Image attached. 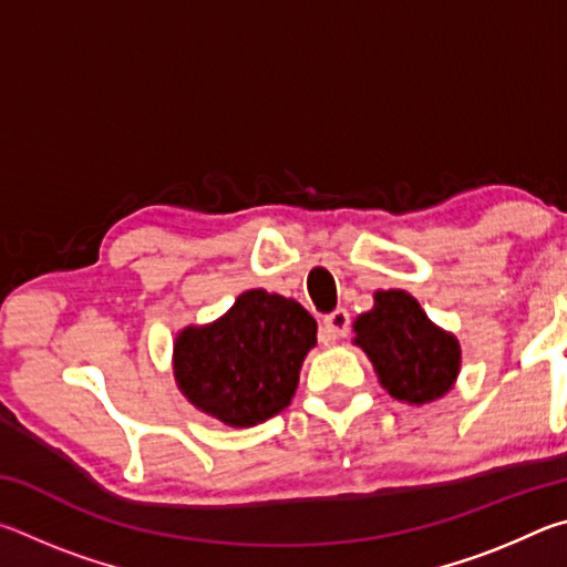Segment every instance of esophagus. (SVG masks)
<instances>
[{
    "instance_id": "esophagus-1",
    "label": "esophagus",
    "mask_w": 567,
    "mask_h": 567,
    "mask_svg": "<svg viewBox=\"0 0 567 567\" xmlns=\"http://www.w3.org/2000/svg\"><path fill=\"white\" fill-rule=\"evenodd\" d=\"M322 328H324V332L330 334V338H344V334H348V330H350V315H348V310H342V307H338V310H332L330 315H324Z\"/></svg>"
}]
</instances>
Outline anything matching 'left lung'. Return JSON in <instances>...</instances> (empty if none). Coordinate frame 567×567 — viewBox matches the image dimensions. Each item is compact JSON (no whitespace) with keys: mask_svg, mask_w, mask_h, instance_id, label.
Here are the masks:
<instances>
[{"mask_svg":"<svg viewBox=\"0 0 567 567\" xmlns=\"http://www.w3.org/2000/svg\"><path fill=\"white\" fill-rule=\"evenodd\" d=\"M380 385L408 405H425L455 388L463 350L453 332L427 318L405 290H378L372 310L352 322Z\"/></svg>","mask_w":567,"mask_h":567,"instance_id":"1","label":"left lung"}]
</instances>
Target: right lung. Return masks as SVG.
Instances as JSON below:
<instances>
[{
	"label": "right lung",
	"mask_w": 567,
	"mask_h": 567,
	"mask_svg": "<svg viewBox=\"0 0 567 567\" xmlns=\"http://www.w3.org/2000/svg\"><path fill=\"white\" fill-rule=\"evenodd\" d=\"M318 322L290 297L247 290L207 324L172 344V372L189 405L229 427H252L292 402Z\"/></svg>",
	"instance_id": "right-lung-1"
}]
</instances>
